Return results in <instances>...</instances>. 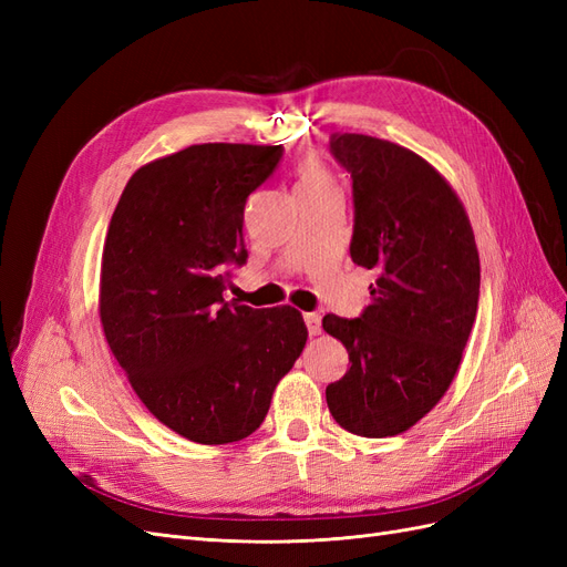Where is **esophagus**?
I'll use <instances>...</instances> for the list:
<instances>
[{
  "mask_svg": "<svg viewBox=\"0 0 567 567\" xmlns=\"http://www.w3.org/2000/svg\"><path fill=\"white\" fill-rule=\"evenodd\" d=\"M305 323H307V331L310 336H319L321 333V317L317 312H305Z\"/></svg>",
  "mask_w": 567,
  "mask_h": 567,
  "instance_id": "1",
  "label": "esophagus"
}]
</instances>
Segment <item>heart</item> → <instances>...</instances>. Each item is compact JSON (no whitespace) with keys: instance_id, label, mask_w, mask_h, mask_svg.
<instances>
[{"instance_id":"obj_1","label":"heart","mask_w":567,"mask_h":567,"mask_svg":"<svg viewBox=\"0 0 567 567\" xmlns=\"http://www.w3.org/2000/svg\"><path fill=\"white\" fill-rule=\"evenodd\" d=\"M331 177L326 173V167L317 158H307L300 167V184L298 192H305V188H329Z\"/></svg>"}]
</instances>
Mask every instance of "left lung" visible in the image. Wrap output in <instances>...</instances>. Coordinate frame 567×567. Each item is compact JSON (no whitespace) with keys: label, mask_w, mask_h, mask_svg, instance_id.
<instances>
[{"label":"left lung","mask_w":567,"mask_h":567,"mask_svg":"<svg viewBox=\"0 0 567 567\" xmlns=\"http://www.w3.org/2000/svg\"><path fill=\"white\" fill-rule=\"evenodd\" d=\"M352 179L350 257L379 274L357 319L323 317L350 354L326 388L331 416L362 437L409 431L452 385L480 298V257L466 210L414 151L367 134H331Z\"/></svg>","instance_id":"left-lung-1"}]
</instances>
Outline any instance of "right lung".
<instances>
[{"label": "right lung", "mask_w": 567, "mask_h": 567, "mask_svg": "<svg viewBox=\"0 0 567 567\" xmlns=\"http://www.w3.org/2000/svg\"><path fill=\"white\" fill-rule=\"evenodd\" d=\"M281 156L284 146H188L136 169L111 217L99 290L109 348L151 414L198 444L255 433L305 348L293 307L221 296L248 260L246 200Z\"/></svg>", "instance_id": "1"}]
</instances>
